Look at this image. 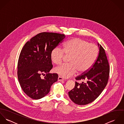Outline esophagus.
Wrapping results in <instances>:
<instances>
[{
    "label": "esophagus",
    "instance_id": "esophagus-1",
    "mask_svg": "<svg viewBox=\"0 0 124 124\" xmlns=\"http://www.w3.org/2000/svg\"><path fill=\"white\" fill-rule=\"evenodd\" d=\"M63 80H64V79H63V78L61 77L60 76L58 77V81H63Z\"/></svg>",
    "mask_w": 124,
    "mask_h": 124
}]
</instances>
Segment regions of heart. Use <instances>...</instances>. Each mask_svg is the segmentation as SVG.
Instances as JSON below:
<instances>
[{
  "instance_id": "b5f03b06",
  "label": "heart",
  "mask_w": 124,
  "mask_h": 124,
  "mask_svg": "<svg viewBox=\"0 0 124 124\" xmlns=\"http://www.w3.org/2000/svg\"><path fill=\"white\" fill-rule=\"evenodd\" d=\"M98 54V47L80 38H73L66 41L63 49L59 47L53 49L51 58L53 63L60 64L65 55L70 56L69 64H62L56 67L55 73L64 78H70L78 71L83 73L93 66Z\"/></svg>"
}]
</instances>
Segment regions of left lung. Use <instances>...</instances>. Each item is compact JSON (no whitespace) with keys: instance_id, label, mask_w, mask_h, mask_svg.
<instances>
[{"instance_id":"left-lung-1","label":"left lung","mask_w":124,"mask_h":124,"mask_svg":"<svg viewBox=\"0 0 124 124\" xmlns=\"http://www.w3.org/2000/svg\"><path fill=\"white\" fill-rule=\"evenodd\" d=\"M98 56L92 67L75 80H85L79 84L75 82L74 88L68 93L71 101L79 105H85L95 100L106 87L109 74V65L105 51L98 43Z\"/></svg>"}]
</instances>
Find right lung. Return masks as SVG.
I'll return each mask as SVG.
<instances>
[{
  "label": "right lung",
  "mask_w": 124,
  "mask_h": 124,
  "mask_svg": "<svg viewBox=\"0 0 124 124\" xmlns=\"http://www.w3.org/2000/svg\"><path fill=\"white\" fill-rule=\"evenodd\" d=\"M65 38L64 34L42 32L27 41L20 53L18 63V81L24 92L33 99H39L50 92L58 80L57 73H50L53 68L51 53ZM46 75L44 78L41 74Z\"/></svg>",
  "instance_id": "add662e5"
}]
</instances>
